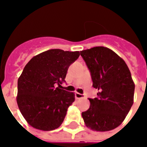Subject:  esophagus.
<instances>
[{
	"label": "esophagus",
	"instance_id": "1",
	"mask_svg": "<svg viewBox=\"0 0 147 147\" xmlns=\"http://www.w3.org/2000/svg\"><path fill=\"white\" fill-rule=\"evenodd\" d=\"M84 95L83 94H80V93H75V98L79 99V98H84Z\"/></svg>",
	"mask_w": 147,
	"mask_h": 147
}]
</instances>
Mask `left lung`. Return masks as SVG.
<instances>
[{"label": "left lung", "mask_w": 147, "mask_h": 147, "mask_svg": "<svg viewBox=\"0 0 147 147\" xmlns=\"http://www.w3.org/2000/svg\"><path fill=\"white\" fill-rule=\"evenodd\" d=\"M93 81L98 89L96 98H88L90 107L82 112L86 126L96 131H108L118 127L133 104L135 85L123 59L103 46L80 51Z\"/></svg>", "instance_id": "1"}]
</instances>
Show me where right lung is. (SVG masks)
Returning a JSON list of instances; mask_svg holds the SVG:
<instances>
[{
    "instance_id": "right-lung-1",
    "label": "right lung",
    "mask_w": 147,
    "mask_h": 147,
    "mask_svg": "<svg viewBox=\"0 0 147 147\" xmlns=\"http://www.w3.org/2000/svg\"><path fill=\"white\" fill-rule=\"evenodd\" d=\"M79 51L51 49L26 64L18 79L16 101L27 123L36 129L52 131L61 125L75 94L60 88Z\"/></svg>"
}]
</instances>
